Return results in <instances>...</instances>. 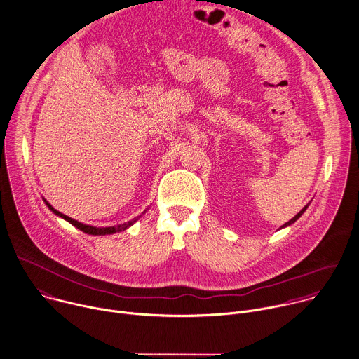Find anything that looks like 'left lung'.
I'll list each match as a JSON object with an SVG mask.
<instances>
[{
	"label": "left lung",
	"instance_id": "left-lung-1",
	"mask_svg": "<svg viewBox=\"0 0 359 359\" xmlns=\"http://www.w3.org/2000/svg\"><path fill=\"white\" fill-rule=\"evenodd\" d=\"M309 204H310V203H309ZM309 204H307V205H304V207H303V208H302V210H300V212H297V214H296V215H294V217H293V218H292V219H290V221H287V222H285V224H283V225H282V226H280V228H279V229H282V228H286V226H289V225H292V224H293V222H296V221H297V219H299V218H300V217H302V215H303V212H304V211H306V210H307V207H309Z\"/></svg>",
	"mask_w": 359,
	"mask_h": 359
}]
</instances>
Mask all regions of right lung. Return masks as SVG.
Segmentation results:
<instances>
[{"label":"right lung","instance_id":"1","mask_svg":"<svg viewBox=\"0 0 359 359\" xmlns=\"http://www.w3.org/2000/svg\"><path fill=\"white\" fill-rule=\"evenodd\" d=\"M43 201H45V204L49 207V210L55 214V215H57V217H60V218H63V219H66L67 222H70L72 225H74L76 228H79L80 231H83V232H86V233H88V235H109V233H115V232H121V231H126L127 228H130L131 225H134L140 218H141V215L142 214H145V211L141 214V215H138V217H135V218H133L131 221H128V222H124V224H119V225H114V226H93V225H87V224H83V222H79L77 219H73V218H70V217H67V215H65V214H62L60 211H57L56 208H53L45 198H43Z\"/></svg>","mask_w":359,"mask_h":359}]
</instances>
